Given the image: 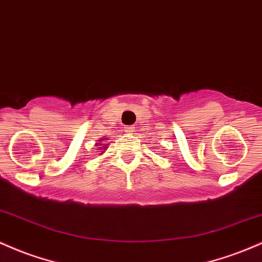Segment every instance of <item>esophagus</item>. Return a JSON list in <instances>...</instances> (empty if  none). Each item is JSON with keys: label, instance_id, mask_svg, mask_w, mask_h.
Returning a JSON list of instances; mask_svg holds the SVG:
<instances>
[{"label": "esophagus", "instance_id": "esophagus-1", "mask_svg": "<svg viewBox=\"0 0 262 262\" xmlns=\"http://www.w3.org/2000/svg\"><path fill=\"white\" fill-rule=\"evenodd\" d=\"M124 130H125V133H133V132L136 130V128H134L133 125H129V126H125Z\"/></svg>", "mask_w": 262, "mask_h": 262}]
</instances>
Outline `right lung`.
I'll use <instances>...</instances> for the list:
<instances>
[{
  "label": "right lung",
  "instance_id": "right-lung-1",
  "mask_svg": "<svg viewBox=\"0 0 262 262\" xmlns=\"http://www.w3.org/2000/svg\"><path fill=\"white\" fill-rule=\"evenodd\" d=\"M105 140H108L107 138H102V139L98 140V143H96V146H97V148H98V149H97V150H99V151H98L99 155H102L103 153H104L105 149L108 148L109 143L105 142Z\"/></svg>",
  "mask_w": 262,
  "mask_h": 262
}]
</instances>
